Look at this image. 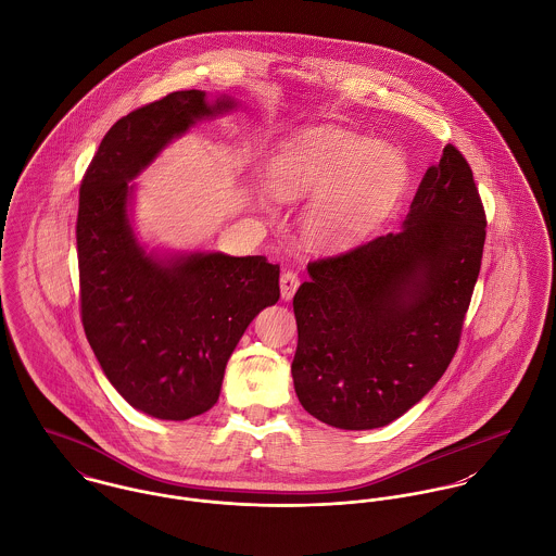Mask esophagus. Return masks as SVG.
Wrapping results in <instances>:
<instances>
[{
    "instance_id": "obj_1",
    "label": "esophagus",
    "mask_w": 556,
    "mask_h": 556,
    "mask_svg": "<svg viewBox=\"0 0 556 556\" xmlns=\"http://www.w3.org/2000/svg\"><path fill=\"white\" fill-rule=\"evenodd\" d=\"M299 275L296 273H283L281 275V279H279V288H281V299L283 301H292V296H294V292L299 290Z\"/></svg>"
}]
</instances>
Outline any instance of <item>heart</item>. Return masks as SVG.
Listing matches in <instances>:
<instances>
[{"mask_svg": "<svg viewBox=\"0 0 556 556\" xmlns=\"http://www.w3.org/2000/svg\"><path fill=\"white\" fill-rule=\"evenodd\" d=\"M408 178L410 165L397 146L331 126L296 135L268 165V189L277 200L316 198L301 225L316 247L365 236L397 204Z\"/></svg>", "mask_w": 556, "mask_h": 556, "instance_id": "heart-1", "label": "heart"}]
</instances>
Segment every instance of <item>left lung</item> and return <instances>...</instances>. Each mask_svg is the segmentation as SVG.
<instances>
[{"label": "left lung", "instance_id": "1", "mask_svg": "<svg viewBox=\"0 0 556 556\" xmlns=\"http://www.w3.org/2000/svg\"><path fill=\"white\" fill-rule=\"evenodd\" d=\"M483 242L472 172L444 146L397 231L307 266L292 361L303 408L339 430H376L421 402L455 354Z\"/></svg>", "mask_w": 556, "mask_h": 556}]
</instances>
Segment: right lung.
<instances>
[{
    "label": "right lung",
    "instance_id": "obj_1",
    "mask_svg": "<svg viewBox=\"0 0 556 556\" xmlns=\"http://www.w3.org/2000/svg\"><path fill=\"white\" fill-rule=\"evenodd\" d=\"M236 110L233 97L182 90L124 115L79 191L84 329L113 389L163 421H187L217 404L233 348L279 301V266L262 255L150 247L135 231L132 180L198 122Z\"/></svg>",
    "mask_w": 556,
    "mask_h": 556
}]
</instances>
